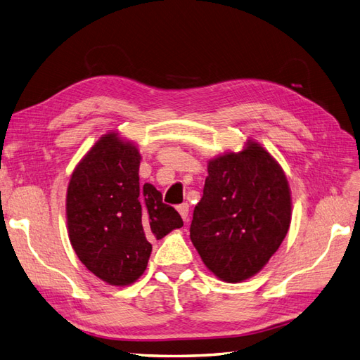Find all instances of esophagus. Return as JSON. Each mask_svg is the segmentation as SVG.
<instances>
[{
    "label": "esophagus",
    "instance_id": "esophagus-1",
    "mask_svg": "<svg viewBox=\"0 0 360 360\" xmlns=\"http://www.w3.org/2000/svg\"><path fill=\"white\" fill-rule=\"evenodd\" d=\"M176 210H178V213L181 214L184 222H188V211H190L188 204H181V205L176 207Z\"/></svg>",
    "mask_w": 360,
    "mask_h": 360
}]
</instances>
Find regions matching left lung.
<instances>
[{"label": "left lung", "mask_w": 360, "mask_h": 360, "mask_svg": "<svg viewBox=\"0 0 360 360\" xmlns=\"http://www.w3.org/2000/svg\"><path fill=\"white\" fill-rule=\"evenodd\" d=\"M292 198L281 165L248 140L240 152L208 161L190 238L217 278L240 283L260 272L289 231Z\"/></svg>", "instance_id": "obj_1"}]
</instances>
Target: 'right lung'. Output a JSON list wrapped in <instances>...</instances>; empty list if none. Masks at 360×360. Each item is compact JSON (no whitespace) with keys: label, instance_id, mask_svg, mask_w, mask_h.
<instances>
[{"label":"right lung","instance_id":"add662e5","mask_svg":"<svg viewBox=\"0 0 360 360\" xmlns=\"http://www.w3.org/2000/svg\"><path fill=\"white\" fill-rule=\"evenodd\" d=\"M136 146L109 132L76 165L67 190L68 236L79 260L110 285L144 274L152 240L184 225L152 184H140Z\"/></svg>","mask_w":360,"mask_h":360}]
</instances>
